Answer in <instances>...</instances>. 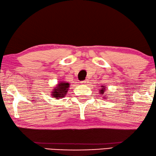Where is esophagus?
Returning <instances> with one entry per match:
<instances>
[{
    "label": "esophagus",
    "instance_id": "esophagus-1",
    "mask_svg": "<svg viewBox=\"0 0 156 156\" xmlns=\"http://www.w3.org/2000/svg\"><path fill=\"white\" fill-rule=\"evenodd\" d=\"M87 82H88L87 80H83V81H82V82H80V83H81V84L85 85V84H86V83H87Z\"/></svg>",
    "mask_w": 156,
    "mask_h": 156
}]
</instances>
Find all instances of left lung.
Returning <instances> with one entry per match:
<instances>
[{"instance_id": "8db88e82", "label": "left lung", "mask_w": 156, "mask_h": 156, "mask_svg": "<svg viewBox=\"0 0 156 156\" xmlns=\"http://www.w3.org/2000/svg\"><path fill=\"white\" fill-rule=\"evenodd\" d=\"M105 87H104V86H102V89L100 90V94H102V95H103L105 91Z\"/></svg>"}]
</instances>
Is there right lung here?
Here are the masks:
<instances>
[{"instance_id": "add662e5", "label": "right lung", "mask_w": 156, "mask_h": 156, "mask_svg": "<svg viewBox=\"0 0 156 156\" xmlns=\"http://www.w3.org/2000/svg\"><path fill=\"white\" fill-rule=\"evenodd\" d=\"M69 85V83H58L57 86L54 87V90L51 91L52 96L55 97L56 99H60L61 98H63L67 94Z\"/></svg>"}]
</instances>
